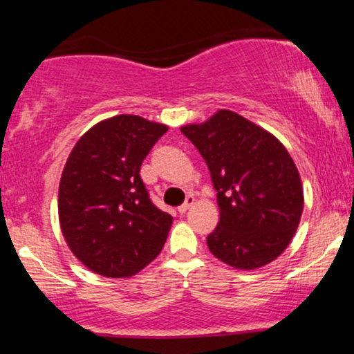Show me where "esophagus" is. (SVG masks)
Returning <instances> with one entry per match:
<instances>
[{"label": "esophagus", "instance_id": "esophagus-1", "mask_svg": "<svg viewBox=\"0 0 354 354\" xmlns=\"http://www.w3.org/2000/svg\"><path fill=\"white\" fill-rule=\"evenodd\" d=\"M193 205H194V196H188V198H186V201L183 203L181 206H178V211H180V214L186 213V211H188Z\"/></svg>", "mask_w": 354, "mask_h": 354}]
</instances>
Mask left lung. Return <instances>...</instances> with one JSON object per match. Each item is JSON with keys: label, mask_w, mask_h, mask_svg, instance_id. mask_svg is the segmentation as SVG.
I'll return each mask as SVG.
<instances>
[{"label": "left lung", "mask_w": 354, "mask_h": 354, "mask_svg": "<svg viewBox=\"0 0 354 354\" xmlns=\"http://www.w3.org/2000/svg\"><path fill=\"white\" fill-rule=\"evenodd\" d=\"M208 165L219 221L209 251L238 270H256L290 245L303 213V186L286 148L246 118L219 109L201 124L183 126Z\"/></svg>", "instance_id": "obj_1"}]
</instances>
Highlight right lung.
<instances>
[{
    "label": "right lung",
    "instance_id": "obj_1",
    "mask_svg": "<svg viewBox=\"0 0 354 354\" xmlns=\"http://www.w3.org/2000/svg\"><path fill=\"white\" fill-rule=\"evenodd\" d=\"M168 126L118 115L88 129L59 181L63 236L84 266L108 278L136 274L160 254L173 216L153 205L141 163Z\"/></svg>",
    "mask_w": 354,
    "mask_h": 354
}]
</instances>
